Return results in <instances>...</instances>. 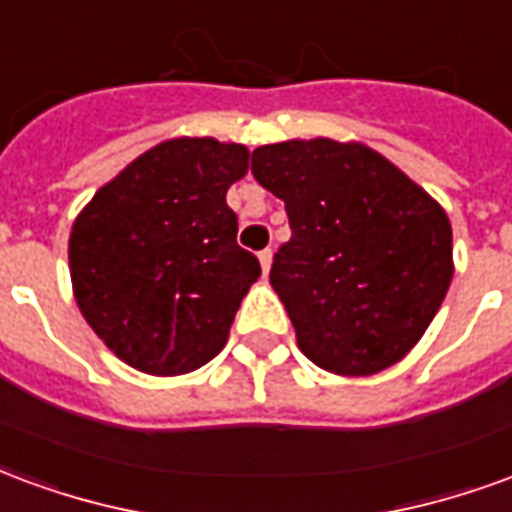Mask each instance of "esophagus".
<instances>
[{"label": "esophagus", "mask_w": 512, "mask_h": 512, "mask_svg": "<svg viewBox=\"0 0 512 512\" xmlns=\"http://www.w3.org/2000/svg\"><path fill=\"white\" fill-rule=\"evenodd\" d=\"M257 260H260V268H263V274H268V268H271V260H274V252H271V249H263V252L257 255Z\"/></svg>", "instance_id": "obj_1"}]
</instances>
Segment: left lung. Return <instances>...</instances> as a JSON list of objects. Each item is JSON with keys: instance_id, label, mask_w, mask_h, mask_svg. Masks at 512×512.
Returning <instances> with one entry per match:
<instances>
[{"instance_id": "obj_1", "label": "left lung", "mask_w": 512, "mask_h": 512, "mask_svg": "<svg viewBox=\"0 0 512 512\" xmlns=\"http://www.w3.org/2000/svg\"><path fill=\"white\" fill-rule=\"evenodd\" d=\"M252 175L288 211L290 241L268 279L304 356L337 376L400 362L452 282L444 208L362 142L263 145Z\"/></svg>"}]
</instances>
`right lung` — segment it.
<instances>
[{
    "instance_id": "1",
    "label": "right lung",
    "mask_w": 512,
    "mask_h": 512,
    "mask_svg": "<svg viewBox=\"0 0 512 512\" xmlns=\"http://www.w3.org/2000/svg\"><path fill=\"white\" fill-rule=\"evenodd\" d=\"M249 150L180 136L134 158L95 191L68 241L76 304L126 365L183 376L227 343L260 263L238 246L227 189Z\"/></svg>"
}]
</instances>
